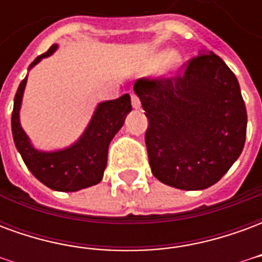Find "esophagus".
<instances>
[{"mask_svg":"<svg viewBox=\"0 0 262 262\" xmlns=\"http://www.w3.org/2000/svg\"><path fill=\"white\" fill-rule=\"evenodd\" d=\"M132 106L135 109H139L142 106V103H140V99L137 97L136 94H132Z\"/></svg>","mask_w":262,"mask_h":262,"instance_id":"esophagus-1","label":"esophagus"}]
</instances>
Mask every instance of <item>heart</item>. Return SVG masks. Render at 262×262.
I'll list each match as a JSON object with an SVG mask.
<instances>
[{
	"mask_svg": "<svg viewBox=\"0 0 262 262\" xmlns=\"http://www.w3.org/2000/svg\"><path fill=\"white\" fill-rule=\"evenodd\" d=\"M161 61H163V63H161V67H160V74L167 77V75H170L171 73H174V71L180 67V64H181L182 61V57L181 54L178 53V52H176V50L167 53V56L163 53H160L150 61V67H154V66L160 64Z\"/></svg>",
	"mask_w": 262,
	"mask_h": 262,
	"instance_id": "b5f03b06",
	"label": "heart"
}]
</instances>
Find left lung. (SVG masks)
I'll return each instance as SVG.
<instances>
[{
    "label": "left lung",
    "instance_id": "1",
    "mask_svg": "<svg viewBox=\"0 0 262 262\" xmlns=\"http://www.w3.org/2000/svg\"><path fill=\"white\" fill-rule=\"evenodd\" d=\"M133 90L148 120L151 172L165 185L206 189L242 154L247 111L236 75L219 56L199 54L181 75L140 78Z\"/></svg>",
    "mask_w": 262,
    "mask_h": 262
}]
</instances>
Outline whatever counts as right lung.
Returning <instances> with one entry per match:
<instances>
[{"label": "right lung", "mask_w": 262, "mask_h": 262, "mask_svg": "<svg viewBox=\"0 0 262 262\" xmlns=\"http://www.w3.org/2000/svg\"><path fill=\"white\" fill-rule=\"evenodd\" d=\"M57 48V45H53L46 53L33 60L28 70L33 69L42 59L52 56ZM26 81L28 75L15 94L11 126L15 147L22 156L28 170L46 187L60 192H75L97 185L106 168L109 143L123 126L126 115L132 111L130 95L125 94L118 99L99 102L77 142L60 150L43 151L32 144L20 126L19 111Z\"/></svg>", "instance_id": "1"}]
</instances>
